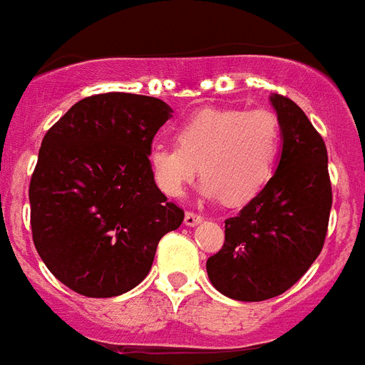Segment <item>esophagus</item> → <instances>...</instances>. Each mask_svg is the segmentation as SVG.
<instances>
[{"label":"esophagus","mask_w":365,"mask_h":365,"mask_svg":"<svg viewBox=\"0 0 365 365\" xmlns=\"http://www.w3.org/2000/svg\"><path fill=\"white\" fill-rule=\"evenodd\" d=\"M201 222V217L194 211H186L185 215V224L186 226H196V224Z\"/></svg>","instance_id":"34e87169"}]
</instances>
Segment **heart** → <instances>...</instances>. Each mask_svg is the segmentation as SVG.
<instances>
[{"mask_svg":"<svg viewBox=\"0 0 365 365\" xmlns=\"http://www.w3.org/2000/svg\"><path fill=\"white\" fill-rule=\"evenodd\" d=\"M175 141L154 145L148 154L160 190L180 196L200 169L205 196H222L230 205H239L271 179L281 148V122L267 109H203L177 128Z\"/></svg>","mask_w":365,"mask_h":365,"instance_id":"obj_1","label":"heart"}]
</instances>
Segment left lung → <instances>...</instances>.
<instances>
[{
	"label": "left lung",
	"instance_id": "obj_1",
	"mask_svg": "<svg viewBox=\"0 0 365 365\" xmlns=\"http://www.w3.org/2000/svg\"><path fill=\"white\" fill-rule=\"evenodd\" d=\"M269 100L282 133L277 171L224 222L222 249L207 260L212 287L237 302H264L294 287L320 255L330 220L324 139L292 100Z\"/></svg>",
	"mask_w": 365,
	"mask_h": 365
}]
</instances>
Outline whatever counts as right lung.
Instances as JSON below:
<instances>
[{"label": "right lung", "instance_id": "right-lung-1", "mask_svg": "<svg viewBox=\"0 0 365 365\" xmlns=\"http://www.w3.org/2000/svg\"><path fill=\"white\" fill-rule=\"evenodd\" d=\"M171 107L150 96L84 98L45 133L30 180L34 245L52 275L86 298L135 288L156 247L185 220L148 154Z\"/></svg>", "mask_w": 365, "mask_h": 365}]
</instances>
